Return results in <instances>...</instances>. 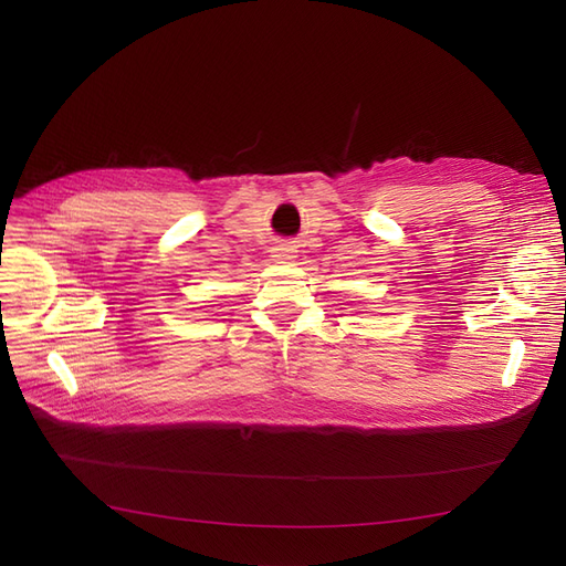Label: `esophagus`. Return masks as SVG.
<instances>
[{
	"label": "esophagus",
	"instance_id": "esophagus-1",
	"mask_svg": "<svg viewBox=\"0 0 566 566\" xmlns=\"http://www.w3.org/2000/svg\"><path fill=\"white\" fill-rule=\"evenodd\" d=\"M295 254H298V250H295V245H291V243H280V245H275V248L271 250V256H273V261H277V263L293 261Z\"/></svg>",
	"mask_w": 566,
	"mask_h": 566
}]
</instances>
